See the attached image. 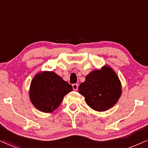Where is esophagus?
Wrapping results in <instances>:
<instances>
[{
  "label": "esophagus",
  "mask_w": 148,
  "mask_h": 148,
  "mask_svg": "<svg viewBox=\"0 0 148 148\" xmlns=\"http://www.w3.org/2000/svg\"><path fill=\"white\" fill-rule=\"evenodd\" d=\"M72 86L74 90H77L78 89V84H74L72 85Z\"/></svg>",
  "instance_id": "obj_1"
}]
</instances>
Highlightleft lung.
I'll return each mask as SVG.
<instances>
[{"label":"left lung","mask_w":148,"mask_h":148,"mask_svg":"<svg viewBox=\"0 0 148 148\" xmlns=\"http://www.w3.org/2000/svg\"><path fill=\"white\" fill-rule=\"evenodd\" d=\"M78 89L84 97L87 105L99 112L107 110L115 105L122 92L121 82L109 66L87 75L85 82Z\"/></svg>","instance_id":"left-lung-1"}]
</instances>
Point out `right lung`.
Wrapping results in <instances>:
<instances>
[{
    "mask_svg": "<svg viewBox=\"0 0 148 148\" xmlns=\"http://www.w3.org/2000/svg\"><path fill=\"white\" fill-rule=\"evenodd\" d=\"M72 90V86L53 71H43L36 74L32 80L29 97L38 110L52 112Z\"/></svg>",
    "mask_w": 148,
    "mask_h": 148,
    "instance_id": "1",
    "label": "right lung"
}]
</instances>
